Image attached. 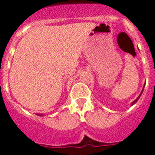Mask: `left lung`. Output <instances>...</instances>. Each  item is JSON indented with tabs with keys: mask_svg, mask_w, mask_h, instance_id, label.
<instances>
[{
	"mask_svg": "<svg viewBox=\"0 0 155 155\" xmlns=\"http://www.w3.org/2000/svg\"><path fill=\"white\" fill-rule=\"evenodd\" d=\"M143 90H144V87H143V88H142V92H141V94H140L139 96H138V97H137V99L135 100L134 101H133V102H132V104H131V106H132V105H134V104L136 103V102L137 101V100L139 99V98H140V97H141V95H142V92H143Z\"/></svg>",
	"mask_w": 155,
	"mask_h": 155,
	"instance_id": "left-lung-1",
	"label": "left lung"
}]
</instances>
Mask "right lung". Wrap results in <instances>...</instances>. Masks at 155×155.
Wrapping results in <instances>:
<instances>
[{
    "mask_svg": "<svg viewBox=\"0 0 155 155\" xmlns=\"http://www.w3.org/2000/svg\"><path fill=\"white\" fill-rule=\"evenodd\" d=\"M38 116H43V115H42V114H40L39 113V114H38Z\"/></svg>",
    "mask_w": 155,
    "mask_h": 155,
    "instance_id": "right-lung-1",
    "label": "right lung"
}]
</instances>
